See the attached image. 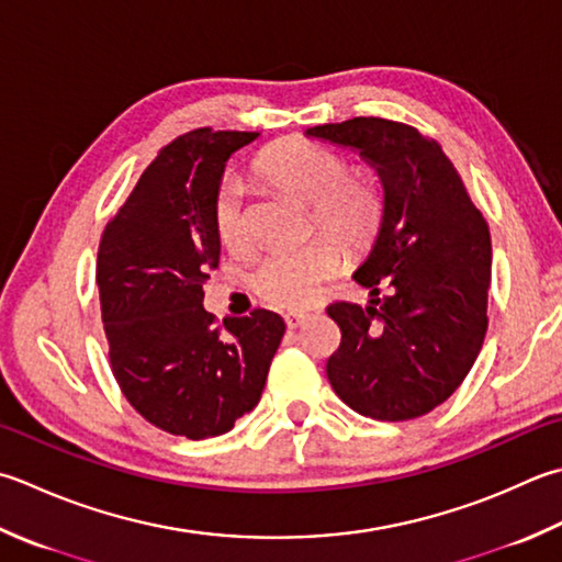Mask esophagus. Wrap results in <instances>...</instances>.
Listing matches in <instances>:
<instances>
[{
  "label": "esophagus",
  "mask_w": 562,
  "mask_h": 562,
  "mask_svg": "<svg viewBox=\"0 0 562 562\" xmlns=\"http://www.w3.org/2000/svg\"><path fill=\"white\" fill-rule=\"evenodd\" d=\"M304 322H306L304 312H288V314H284V324H288V328H296V326H302Z\"/></svg>",
  "instance_id": "esophagus-1"
}]
</instances>
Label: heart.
<instances>
[{"label":"heart","mask_w":562,"mask_h":562,"mask_svg":"<svg viewBox=\"0 0 562 562\" xmlns=\"http://www.w3.org/2000/svg\"><path fill=\"white\" fill-rule=\"evenodd\" d=\"M256 170L274 187L312 204L314 224L336 235L348 250L366 248L375 238L384 209L380 187L366 170H346L334 150L306 138H284L260 153ZM212 218L228 250L240 252L250 244L246 187L234 175L218 182ZM335 239L318 236L302 246L272 248L252 272V288L282 310L310 304L318 288L344 268V248Z\"/></svg>","instance_id":"1"}]
</instances>
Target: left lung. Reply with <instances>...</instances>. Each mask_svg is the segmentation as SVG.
Returning <instances> with one entry per match:
<instances>
[{"instance_id":"1","label":"left lung","mask_w":562,"mask_h":562,"mask_svg":"<svg viewBox=\"0 0 562 562\" xmlns=\"http://www.w3.org/2000/svg\"><path fill=\"white\" fill-rule=\"evenodd\" d=\"M306 136L358 150L384 190L378 238L353 272L370 302L326 310L340 328L328 382L370 419H416L460 387L485 340L487 222L443 148L414 126L356 116Z\"/></svg>"}]
</instances>
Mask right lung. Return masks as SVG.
I'll use <instances>...</instances> for the list:
<instances>
[{"instance_id": "right-lung-1", "label": "right lung", "mask_w": 562, "mask_h": 562, "mask_svg": "<svg viewBox=\"0 0 562 562\" xmlns=\"http://www.w3.org/2000/svg\"><path fill=\"white\" fill-rule=\"evenodd\" d=\"M260 134L194 128L168 143L106 224L97 252L109 362L128 404L172 436H222L260 402L282 316L204 310L222 240L212 206L226 160Z\"/></svg>"}]
</instances>
